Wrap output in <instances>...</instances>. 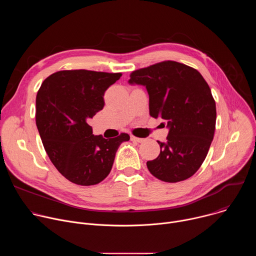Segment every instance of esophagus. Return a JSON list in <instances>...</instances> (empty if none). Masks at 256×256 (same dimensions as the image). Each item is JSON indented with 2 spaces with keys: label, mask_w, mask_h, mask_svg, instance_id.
Segmentation results:
<instances>
[{
  "label": "esophagus",
  "mask_w": 256,
  "mask_h": 256,
  "mask_svg": "<svg viewBox=\"0 0 256 256\" xmlns=\"http://www.w3.org/2000/svg\"><path fill=\"white\" fill-rule=\"evenodd\" d=\"M130 140H132V142H142L144 140V138H136V136H130Z\"/></svg>",
  "instance_id": "obj_1"
}]
</instances>
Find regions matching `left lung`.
<instances>
[{"label":"left lung","instance_id":"left-lung-1","mask_svg":"<svg viewBox=\"0 0 256 256\" xmlns=\"http://www.w3.org/2000/svg\"><path fill=\"white\" fill-rule=\"evenodd\" d=\"M130 84L146 86L150 114L167 120V142L147 162L152 175L165 182L192 177L204 161L216 128V102L200 72L184 64L164 60L136 70Z\"/></svg>","mask_w":256,"mask_h":256}]
</instances>
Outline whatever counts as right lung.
<instances>
[{
  "label": "right lung",
  "mask_w": 256,
  "mask_h": 256,
  "mask_svg": "<svg viewBox=\"0 0 256 256\" xmlns=\"http://www.w3.org/2000/svg\"><path fill=\"white\" fill-rule=\"evenodd\" d=\"M122 72L58 70L36 95L35 122L44 150L58 172L72 184H98L110 173L116 153L130 136L92 134L90 120L104 106V93Z\"/></svg>",
  "instance_id": "right-lung-1"
}]
</instances>
